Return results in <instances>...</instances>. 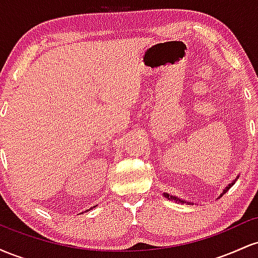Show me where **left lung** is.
<instances>
[{
    "label": "left lung",
    "mask_w": 258,
    "mask_h": 258,
    "mask_svg": "<svg viewBox=\"0 0 258 258\" xmlns=\"http://www.w3.org/2000/svg\"><path fill=\"white\" fill-rule=\"evenodd\" d=\"M234 183H235V180H234V182H232V183H230V184H229V185H228L226 189H224V190H223V194H226V193H227V191H228V189H229V188H230V186H232V185L234 184ZM223 194H222V195H223ZM164 195H165V197H166V198H168V199H170V200H176V201H180L179 199H177V198H174V197H172V195H168V194H164ZM222 195H221V197H222ZM182 203H183V201H182Z\"/></svg>",
    "instance_id": "8db88e82"
}]
</instances>
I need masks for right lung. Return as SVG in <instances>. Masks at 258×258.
Masks as SVG:
<instances>
[{"instance_id":"1","label":"right lung","mask_w":258,"mask_h":258,"mask_svg":"<svg viewBox=\"0 0 258 258\" xmlns=\"http://www.w3.org/2000/svg\"><path fill=\"white\" fill-rule=\"evenodd\" d=\"M87 211H88V210H87Z\"/></svg>"}]
</instances>
